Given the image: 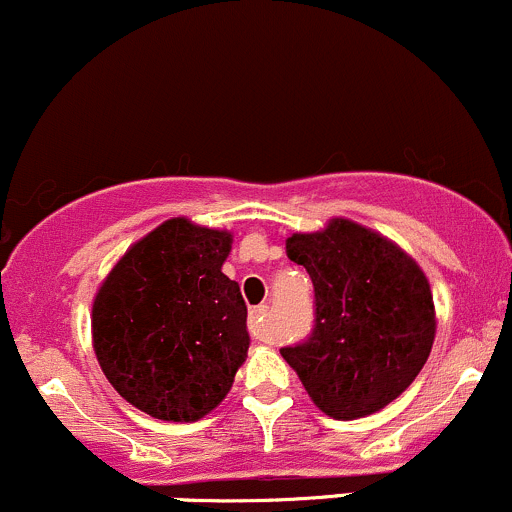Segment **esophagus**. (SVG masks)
<instances>
[{"label": "esophagus", "instance_id": "obj_1", "mask_svg": "<svg viewBox=\"0 0 512 512\" xmlns=\"http://www.w3.org/2000/svg\"><path fill=\"white\" fill-rule=\"evenodd\" d=\"M266 317H268V307L258 305L251 310L249 315V329L256 339H266Z\"/></svg>", "mask_w": 512, "mask_h": 512}]
</instances>
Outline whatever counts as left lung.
Masks as SVG:
<instances>
[{
	"label": "left lung",
	"mask_w": 512,
	"mask_h": 512,
	"mask_svg": "<svg viewBox=\"0 0 512 512\" xmlns=\"http://www.w3.org/2000/svg\"><path fill=\"white\" fill-rule=\"evenodd\" d=\"M285 249L315 285V332L280 349L283 359L324 415L383 410L432 351L437 315L425 271L388 236L344 217L290 234Z\"/></svg>",
	"instance_id": "1"
}]
</instances>
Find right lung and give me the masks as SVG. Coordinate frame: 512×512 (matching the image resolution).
<instances>
[{"label": "right lung", "instance_id": "right-lung-1", "mask_svg": "<svg viewBox=\"0 0 512 512\" xmlns=\"http://www.w3.org/2000/svg\"><path fill=\"white\" fill-rule=\"evenodd\" d=\"M232 241L227 229L166 219L126 249L92 300L102 373L156 420L205 417L246 361V305L222 273Z\"/></svg>", "mask_w": 512, "mask_h": 512}]
</instances>
